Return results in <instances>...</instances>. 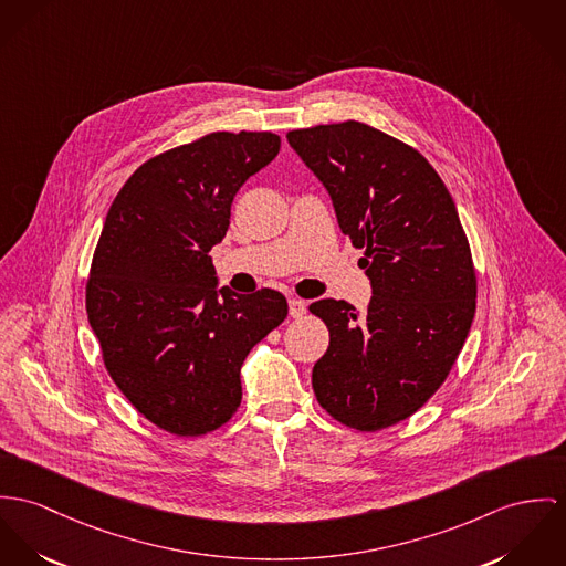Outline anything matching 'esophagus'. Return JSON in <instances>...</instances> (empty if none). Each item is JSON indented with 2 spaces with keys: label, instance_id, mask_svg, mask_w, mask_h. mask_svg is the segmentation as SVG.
<instances>
[{
  "label": "esophagus",
  "instance_id": "obj_1",
  "mask_svg": "<svg viewBox=\"0 0 566 566\" xmlns=\"http://www.w3.org/2000/svg\"><path fill=\"white\" fill-rule=\"evenodd\" d=\"M289 312H291V316H293V318H302V316L305 314L304 300H297V297H293V300L289 302Z\"/></svg>",
  "mask_w": 566,
  "mask_h": 566
}]
</instances>
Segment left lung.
<instances>
[{"mask_svg":"<svg viewBox=\"0 0 566 566\" xmlns=\"http://www.w3.org/2000/svg\"><path fill=\"white\" fill-rule=\"evenodd\" d=\"M286 139L364 250L373 286L361 314L343 300L310 305L329 329L312 388L332 418L375 433L413 416L457 361L476 312L470 243L443 180L405 142L357 120Z\"/></svg>","mask_w":566,"mask_h":566,"instance_id":"left-lung-1","label":"left lung"}]
</instances>
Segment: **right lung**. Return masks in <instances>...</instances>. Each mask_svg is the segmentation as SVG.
I'll list each match as a JSON object with an SVG mask.
<instances>
[{"label":"right lung","mask_w":566,"mask_h":566,"mask_svg":"<svg viewBox=\"0 0 566 566\" xmlns=\"http://www.w3.org/2000/svg\"><path fill=\"white\" fill-rule=\"evenodd\" d=\"M277 153L269 130L209 133L142 164L107 211L87 321L118 390L172 436H205L232 418L248 353L289 314L277 291L218 289L209 256L239 187Z\"/></svg>","instance_id":"obj_1"}]
</instances>
